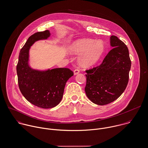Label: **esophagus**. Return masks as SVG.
Instances as JSON below:
<instances>
[{"label": "esophagus", "instance_id": "esophagus-1", "mask_svg": "<svg viewBox=\"0 0 148 148\" xmlns=\"http://www.w3.org/2000/svg\"><path fill=\"white\" fill-rule=\"evenodd\" d=\"M79 73V70L78 69H75L74 71V75H77L78 74V73Z\"/></svg>", "mask_w": 148, "mask_h": 148}]
</instances>
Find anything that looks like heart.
Here are the masks:
<instances>
[{
	"label": "heart",
	"mask_w": 148,
	"mask_h": 148,
	"mask_svg": "<svg viewBox=\"0 0 148 148\" xmlns=\"http://www.w3.org/2000/svg\"><path fill=\"white\" fill-rule=\"evenodd\" d=\"M105 50L103 41L83 38L73 42L69 47V51L71 54H78L79 65L88 68L96 64L103 54Z\"/></svg>",
	"instance_id": "obj_1"
}]
</instances>
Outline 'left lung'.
<instances>
[{"label":"left lung","instance_id":"left-lung-1","mask_svg":"<svg viewBox=\"0 0 148 148\" xmlns=\"http://www.w3.org/2000/svg\"><path fill=\"white\" fill-rule=\"evenodd\" d=\"M110 40L113 48L102 63L86 71V94L92 102L98 105L116 100L125 91L129 81L131 60L128 49L116 36H111Z\"/></svg>","mask_w":148,"mask_h":148}]
</instances>
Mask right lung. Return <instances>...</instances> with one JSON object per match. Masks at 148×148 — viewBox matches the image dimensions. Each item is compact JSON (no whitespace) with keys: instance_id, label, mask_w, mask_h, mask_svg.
<instances>
[{"instance_id":"obj_1","label":"right lung","mask_w":148,"mask_h":148,"mask_svg":"<svg viewBox=\"0 0 148 148\" xmlns=\"http://www.w3.org/2000/svg\"><path fill=\"white\" fill-rule=\"evenodd\" d=\"M49 30L38 32L29 38L21 49L16 72L19 88L24 97L32 104L43 109L53 108L61 101L66 84L73 75L67 68L40 70L29 64L31 46L36 41L46 40L50 36Z\"/></svg>"}]
</instances>
